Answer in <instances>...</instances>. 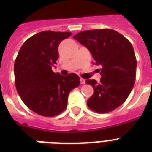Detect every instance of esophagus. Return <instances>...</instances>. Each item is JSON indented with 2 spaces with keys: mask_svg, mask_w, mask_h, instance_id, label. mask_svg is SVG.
I'll return each instance as SVG.
<instances>
[{
  "mask_svg": "<svg viewBox=\"0 0 152 152\" xmlns=\"http://www.w3.org/2000/svg\"><path fill=\"white\" fill-rule=\"evenodd\" d=\"M85 83H86L85 80H84V79H83V78H81L80 79V83H81V84H85Z\"/></svg>",
  "mask_w": 152,
  "mask_h": 152,
  "instance_id": "34e87169",
  "label": "esophagus"
}]
</instances>
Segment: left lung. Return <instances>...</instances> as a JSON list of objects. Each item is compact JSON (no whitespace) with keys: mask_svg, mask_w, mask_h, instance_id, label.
Instances as JSON below:
<instances>
[{"mask_svg":"<svg viewBox=\"0 0 152 152\" xmlns=\"http://www.w3.org/2000/svg\"><path fill=\"white\" fill-rule=\"evenodd\" d=\"M73 39L88 49L101 67V80H87L94 93L88 100L95 112H110L124 103L132 91L136 80L137 59L132 44L122 34L111 29L83 31Z\"/></svg>","mask_w":152,"mask_h":152,"instance_id":"1","label":"left lung"}]
</instances>
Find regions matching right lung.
I'll return each mask as SVG.
<instances>
[{
    "instance_id": "1",
    "label": "right lung",
    "mask_w": 152,
    "mask_h": 152,
    "mask_svg": "<svg viewBox=\"0 0 152 152\" xmlns=\"http://www.w3.org/2000/svg\"><path fill=\"white\" fill-rule=\"evenodd\" d=\"M70 32L45 31L28 39L14 64L15 88L21 99L34 113L53 117L65 110L69 92L80 80L76 74L61 76L52 67L58 59V46Z\"/></svg>"
}]
</instances>
